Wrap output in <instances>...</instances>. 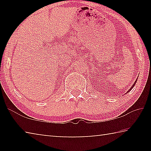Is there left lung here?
<instances>
[{"mask_svg":"<svg viewBox=\"0 0 151 151\" xmlns=\"http://www.w3.org/2000/svg\"><path fill=\"white\" fill-rule=\"evenodd\" d=\"M137 79H138V77H137V80H136V81H135V82H134V84H133V85H132V86H131V88H130V89H129V90L127 91V93H129V92L130 91H131V90H132V88H133V87H134V85H135V84H136V83H137Z\"/></svg>","mask_w":151,"mask_h":151,"instance_id":"left-lung-1","label":"left lung"}]
</instances>
